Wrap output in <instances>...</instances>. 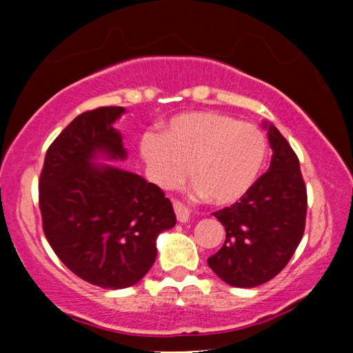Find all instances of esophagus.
I'll list each match as a JSON object with an SVG mask.
<instances>
[{"label":"esophagus","instance_id":"34e87169","mask_svg":"<svg viewBox=\"0 0 353 353\" xmlns=\"http://www.w3.org/2000/svg\"><path fill=\"white\" fill-rule=\"evenodd\" d=\"M174 210H176V217H177V221L182 222V224H184V222H188V221H189V217H190V210H189L188 208H185V205L182 204V202H179V201L174 202Z\"/></svg>","mask_w":353,"mask_h":353}]
</instances>
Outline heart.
I'll return each mask as SVG.
<instances>
[{
    "label": "heart",
    "mask_w": 353,
    "mask_h": 353,
    "mask_svg": "<svg viewBox=\"0 0 353 353\" xmlns=\"http://www.w3.org/2000/svg\"><path fill=\"white\" fill-rule=\"evenodd\" d=\"M139 149L157 184H177L190 168L197 194L216 205L236 204L245 197L267 159L261 129L214 111L171 117L161 134H144Z\"/></svg>",
    "instance_id": "obj_1"
}]
</instances>
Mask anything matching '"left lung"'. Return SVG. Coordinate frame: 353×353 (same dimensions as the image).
<instances>
[{
    "mask_svg": "<svg viewBox=\"0 0 353 353\" xmlns=\"http://www.w3.org/2000/svg\"><path fill=\"white\" fill-rule=\"evenodd\" d=\"M270 168L241 202L214 212L225 242L208 259L219 279L250 289L274 279L290 261L305 229L307 190L295 152L272 123H264Z\"/></svg>",
    "mask_w": 353,
    "mask_h": 353,
    "instance_id": "8db88e82",
    "label": "left lung"
}]
</instances>
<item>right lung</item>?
<instances>
[{"mask_svg":"<svg viewBox=\"0 0 353 353\" xmlns=\"http://www.w3.org/2000/svg\"><path fill=\"white\" fill-rule=\"evenodd\" d=\"M124 112L99 108L72 119L48 149L39 179L52 250L83 281L111 290L139 282L156 261L159 234L176 225L163 190L111 164L128 157L114 128Z\"/></svg>","mask_w":353,"mask_h":353,"instance_id":"add662e5","label":"right lung"}]
</instances>
